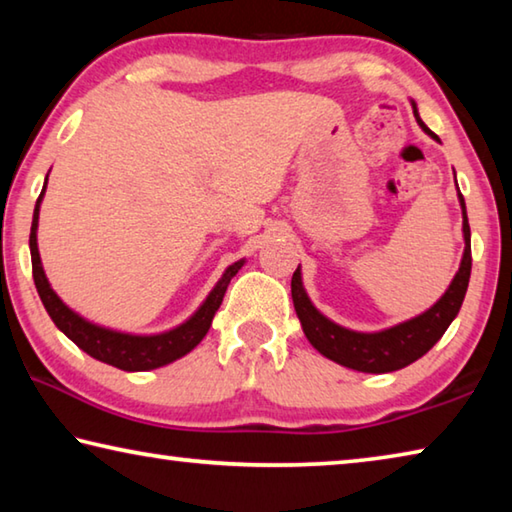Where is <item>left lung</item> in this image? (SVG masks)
<instances>
[{
    "mask_svg": "<svg viewBox=\"0 0 512 512\" xmlns=\"http://www.w3.org/2000/svg\"><path fill=\"white\" fill-rule=\"evenodd\" d=\"M413 115L418 119V126L427 133L431 140L440 142L436 133H431L427 124L418 115V106L411 101ZM458 189V185H456ZM458 203H461L463 212V241L465 250L461 257V266L449 282L447 291L440 296L433 305L422 311V314L413 316L404 323H397L393 327L379 329V332H357V329H348L334 320H329L325 314L314 307L309 300L305 284H302V268L298 266L296 273L291 277V298L296 314L300 318L302 332H305L307 341L314 348L327 357L329 361H336L339 366L359 370V372H393L406 368L409 363L424 357L433 345L440 341V336L447 332L452 325L458 309L463 305L467 284H470V271H472V244H470V223H467V210L465 198L458 192Z\"/></svg>",
    "mask_w": 512,
    "mask_h": 512,
    "instance_id": "8db88e82",
    "label": "left lung"
}]
</instances>
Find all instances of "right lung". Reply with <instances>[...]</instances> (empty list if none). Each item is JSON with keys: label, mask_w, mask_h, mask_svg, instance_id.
Listing matches in <instances>:
<instances>
[{"label": "right lung", "mask_w": 512, "mask_h": 512, "mask_svg": "<svg viewBox=\"0 0 512 512\" xmlns=\"http://www.w3.org/2000/svg\"><path fill=\"white\" fill-rule=\"evenodd\" d=\"M49 173L45 178V187H42L40 198L36 201V210H33V223H31V264H33V282H36L38 296L45 305L47 314L54 320V325L63 332L69 341H74L83 352H88L92 359L108 363L126 372H144L155 370L173 363L185 354L192 352L198 343L203 341L207 329L212 325V318L219 311L225 289L232 277L239 273V268L246 264V259L230 264L225 268L219 282L214 284V289L207 293V298L201 302L192 316L185 323L167 329V332L158 334H131V332H119V329L103 327L99 323L83 318L79 311H74L69 305L60 300L58 293L51 289V284L42 268L40 250H38V221H40V203L45 196Z\"/></svg>", "instance_id": "add662e5"}]
</instances>
